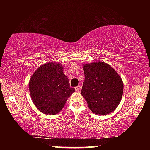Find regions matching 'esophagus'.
I'll list each match as a JSON object with an SVG mask.
<instances>
[{"label":"esophagus","instance_id":"1","mask_svg":"<svg viewBox=\"0 0 150 150\" xmlns=\"http://www.w3.org/2000/svg\"><path fill=\"white\" fill-rule=\"evenodd\" d=\"M75 90L76 91H77V92H79L80 90H81V87L80 86H77V87H75Z\"/></svg>","mask_w":150,"mask_h":150}]
</instances>
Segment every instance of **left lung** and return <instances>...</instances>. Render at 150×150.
<instances>
[{"label": "left lung", "instance_id": "left-lung-1", "mask_svg": "<svg viewBox=\"0 0 150 150\" xmlns=\"http://www.w3.org/2000/svg\"><path fill=\"white\" fill-rule=\"evenodd\" d=\"M85 81L81 95L95 115H106L117 108L123 95L120 75L108 63L101 61L83 64Z\"/></svg>", "mask_w": 150, "mask_h": 150}]
</instances>
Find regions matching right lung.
<instances>
[{"label": "right lung", "instance_id": "right-lung-1", "mask_svg": "<svg viewBox=\"0 0 150 150\" xmlns=\"http://www.w3.org/2000/svg\"><path fill=\"white\" fill-rule=\"evenodd\" d=\"M30 96L42 113L55 115L62 110L75 89L70 87L59 63L48 62L38 68L29 81Z\"/></svg>", "mask_w": 150, "mask_h": 150}]
</instances>
